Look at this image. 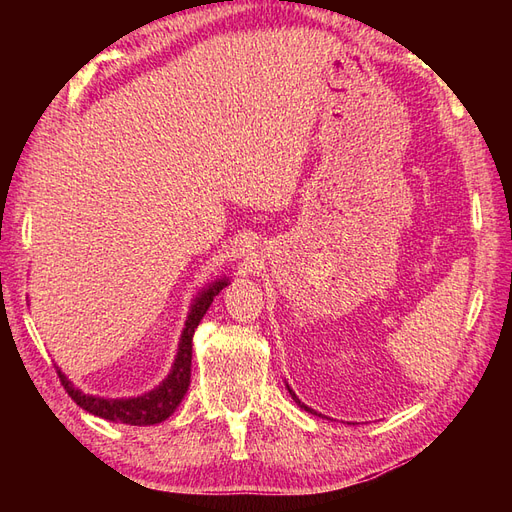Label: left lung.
<instances>
[{"label": "left lung", "instance_id": "8db88e82", "mask_svg": "<svg viewBox=\"0 0 512 512\" xmlns=\"http://www.w3.org/2000/svg\"><path fill=\"white\" fill-rule=\"evenodd\" d=\"M288 389H290V387H288ZM290 394H292V398H295V402H297V405H299L301 409H306V411H310V413H317V411H314V409H310V407L303 405V402H301V400L295 396V391H292V389H290ZM317 416H321V413H317Z\"/></svg>", "mask_w": 512, "mask_h": 512}]
</instances>
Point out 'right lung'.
Returning a JSON list of instances; mask_svg holds the SVG:
<instances>
[{
    "label": "right lung",
    "mask_w": 512,
    "mask_h": 512,
    "mask_svg": "<svg viewBox=\"0 0 512 512\" xmlns=\"http://www.w3.org/2000/svg\"><path fill=\"white\" fill-rule=\"evenodd\" d=\"M228 284L226 279L215 281L206 290H202L198 297H195L187 325H184L180 347H178V356L176 363H173L171 374L162 380V385L156 387L149 394H143L138 398H118V400H107V398H96V396H85L81 389H76L68 378L61 374V369H57L59 380L63 389L68 391V396L76 402V405L83 407L85 411L94 413V416L112 420V422H123V424H158L162 420H167L176 407L180 405V400L184 398L191 383V352H193V332L198 328V323L209 310L213 303V297L220 295V290Z\"/></svg>",
    "instance_id": "1"
}]
</instances>
